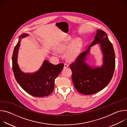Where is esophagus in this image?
<instances>
[{"label": "esophagus", "mask_w": 127, "mask_h": 127, "mask_svg": "<svg viewBox=\"0 0 127 127\" xmlns=\"http://www.w3.org/2000/svg\"><path fill=\"white\" fill-rule=\"evenodd\" d=\"M67 67H68V65L67 63H64V68H66Z\"/></svg>", "instance_id": "esophagus-1"}]
</instances>
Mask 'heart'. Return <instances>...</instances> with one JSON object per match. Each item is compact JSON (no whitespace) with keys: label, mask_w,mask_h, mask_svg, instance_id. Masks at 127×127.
<instances>
[{"label":"heart","mask_w":127,"mask_h":127,"mask_svg":"<svg viewBox=\"0 0 127 127\" xmlns=\"http://www.w3.org/2000/svg\"><path fill=\"white\" fill-rule=\"evenodd\" d=\"M81 44V41L78 39L73 43V40L71 38H68L64 40L63 42L58 45L56 50L59 52L63 53L70 47L67 54L66 58L68 60H73L77 55Z\"/></svg>","instance_id":"1"}]
</instances>
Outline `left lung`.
Returning <instances> with one entry per match:
<instances>
[{"label": "left lung", "instance_id": "8db88e82", "mask_svg": "<svg viewBox=\"0 0 127 127\" xmlns=\"http://www.w3.org/2000/svg\"><path fill=\"white\" fill-rule=\"evenodd\" d=\"M98 43L103 53V65L100 67L93 68L85 61L90 47ZM115 64V54L112 44L104 31L97 30L94 41L88 49L80 54L69 66L72 73V80L76 89L85 95L99 92L111 81Z\"/></svg>", "mask_w": 127, "mask_h": 127}]
</instances>
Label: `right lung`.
<instances>
[{
    "label": "right lung",
    "mask_w": 127,
    "mask_h": 127,
    "mask_svg": "<svg viewBox=\"0 0 127 127\" xmlns=\"http://www.w3.org/2000/svg\"><path fill=\"white\" fill-rule=\"evenodd\" d=\"M28 35L27 33L22 34L14 49L12 58L13 74L17 83L28 94L35 97L47 96L53 92L55 79L62 70L64 64L53 65L45 60L38 71L24 73L17 63V57L21 39Z\"/></svg>",
    "instance_id": "add662e5"
}]
</instances>
